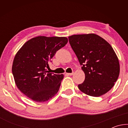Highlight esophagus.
<instances>
[{
	"label": "esophagus",
	"mask_w": 128,
	"mask_h": 128,
	"mask_svg": "<svg viewBox=\"0 0 128 128\" xmlns=\"http://www.w3.org/2000/svg\"><path fill=\"white\" fill-rule=\"evenodd\" d=\"M66 74L69 75V76H72L73 74V72H72V73H66Z\"/></svg>",
	"instance_id": "34e87169"
}]
</instances>
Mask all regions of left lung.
Masks as SVG:
<instances>
[{"label": "left lung", "instance_id": "1", "mask_svg": "<svg viewBox=\"0 0 128 128\" xmlns=\"http://www.w3.org/2000/svg\"><path fill=\"white\" fill-rule=\"evenodd\" d=\"M71 47L85 73V81L78 85L82 92L98 97L114 86L120 73V64L113 48L96 34L69 36Z\"/></svg>", "mask_w": 128, "mask_h": 128}]
</instances>
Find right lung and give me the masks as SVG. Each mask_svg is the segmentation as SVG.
Masks as SVG:
<instances>
[{"label":"right lung","mask_w":128,"mask_h":128,"mask_svg":"<svg viewBox=\"0 0 128 128\" xmlns=\"http://www.w3.org/2000/svg\"><path fill=\"white\" fill-rule=\"evenodd\" d=\"M68 41L66 37L38 36L27 41L16 54L12 69L15 83L32 100L44 102L58 92L64 75L50 73L47 68Z\"/></svg>","instance_id":"obj_1"}]
</instances>
